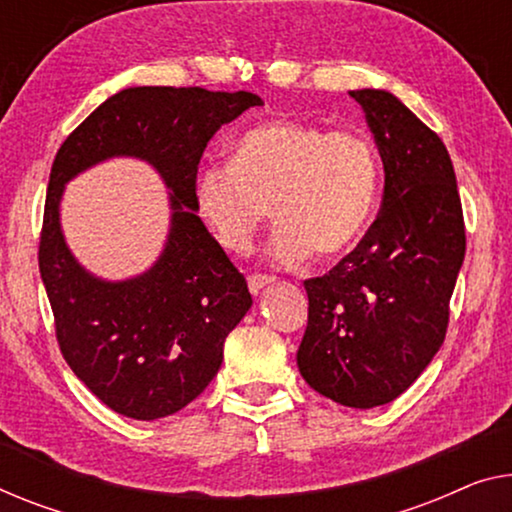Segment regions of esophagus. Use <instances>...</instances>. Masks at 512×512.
Masks as SVG:
<instances>
[{"label":"esophagus","instance_id":"obj_1","mask_svg":"<svg viewBox=\"0 0 512 512\" xmlns=\"http://www.w3.org/2000/svg\"><path fill=\"white\" fill-rule=\"evenodd\" d=\"M271 282H273L271 276H262V273H253V276L248 278L250 294H259L266 285H271Z\"/></svg>","mask_w":512,"mask_h":512}]
</instances>
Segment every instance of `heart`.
Listing matches in <instances>:
<instances>
[{
    "label": "heart",
    "instance_id": "obj_1",
    "mask_svg": "<svg viewBox=\"0 0 512 512\" xmlns=\"http://www.w3.org/2000/svg\"><path fill=\"white\" fill-rule=\"evenodd\" d=\"M195 207L218 246L246 255L273 216L269 257L296 266L345 255L368 230L379 195V160L370 140L296 119H271L232 144L230 165L197 172Z\"/></svg>",
    "mask_w": 512,
    "mask_h": 512
}]
</instances>
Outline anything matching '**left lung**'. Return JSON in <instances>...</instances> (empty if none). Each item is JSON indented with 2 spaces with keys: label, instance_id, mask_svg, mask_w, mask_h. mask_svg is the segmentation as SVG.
I'll list each match as a JSON object with an SVG mask.
<instances>
[{
  "label": "left lung",
  "instance_id": "obj_1",
  "mask_svg": "<svg viewBox=\"0 0 512 512\" xmlns=\"http://www.w3.org/2000/svg\"><path fill=\"white\" fill-rule=\"evenodd\" d=\"M349 96L384 163V202L352 253L303 282L310 305L296 363L324 398L372 409L407 391L439 352L467 241L439 135L391 91Z\"/></svg>",
  "mask_w": 512,
  "mask_h": 512
}]
</instances>
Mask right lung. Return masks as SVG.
<instances>
[{"label": "right lung", "mask_w": 512, "mask_h": 512, "mask_svg": "<svg viewBox=\"0 0 512 512\" xmlns=\"http://www.w3.org/2000/svg\"><path fill=\"white\" fill-rule=\"evenodd\" d=\"M255 105L264 103L250 91L128 87L98 105L57 151L38 269L66 363L121 416L156 421L193 402L253 305L246 278L197 216L193 186L211 137ZM110 157L144 159L171 190L166 246L147 272L126 281L87 272L60 230L65 183Z\"/></svg>", "instance_id": "obj_1"}]
</instances>
